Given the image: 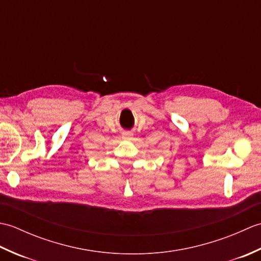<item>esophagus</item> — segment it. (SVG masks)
Returning <instances> with one entry per match:
<instances>
[{"mask_svg":"<svg viewBox=\"0 0 261 261\" xmlns=\"http://www.w3.org/2000/svg\"><path fill=\"white\" fill-rule=\"evenodd\" d=\"M132 137H134V134L131 131H123V134H122V138L125 140H131Z\"/></svg>","mask_w":261,"mask_h":261,"instance_id":"obj_1","label":"esophagus"}]
</instances>
